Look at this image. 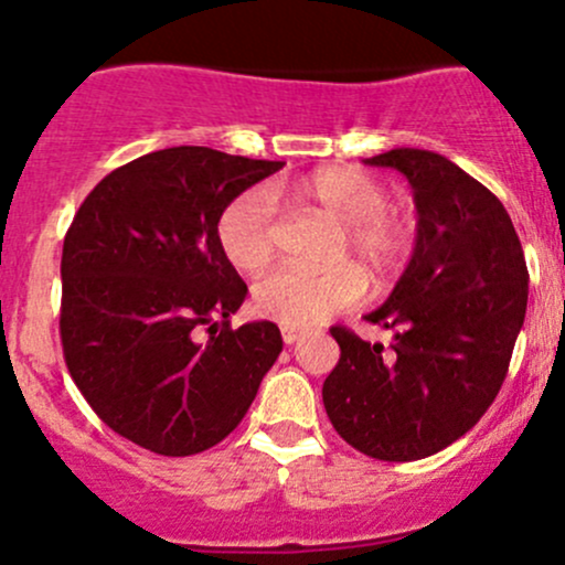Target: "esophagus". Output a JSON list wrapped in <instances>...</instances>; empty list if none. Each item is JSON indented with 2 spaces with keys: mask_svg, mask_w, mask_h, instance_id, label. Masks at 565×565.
<instances>
[{
  "mask_svg": "<svg viewBox=\"0 0 565 565\" xmlns=\"http://www.w3.org/2000/svg\"><path fill=\"white\" fill-rule=\"evenodd\" d=\"M281 339H284V344H295V341L300 339V330H295V328H289V324H284V328H281Z\"/></svg>",
  "mask_w": 565,
  "mask_h": 565,
  "instance_id": "1",
  "label": "esophagus"
}]
</instances>
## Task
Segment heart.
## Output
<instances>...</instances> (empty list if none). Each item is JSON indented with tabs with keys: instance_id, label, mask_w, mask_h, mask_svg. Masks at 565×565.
<instances>
[{
	"instance_id": "heart-1",
	"label": "heart",
	"mask_w": 565,
	"mask_h": 565,
	"mask_svg": "<svg viewBox=\"0 0 565 565\" xmlns=\"http://www.w3.org/2000/svg\"><path fill=\"white\" fill-rule=\"evenodd\" d=\"M270 193L281 188H250L232 199L221 213L218 243L226 259L243 273H259L276 254V207ZM298 202L341 224V254H350L372 281L385 284L402 270L413 232L398 213L388 210V191L372 174L358 169H319L292 185ZM363 295V278L355 267L330 270L281 267L267 273L254 287V309L289 328H311L330 315L350 309Z\"/></svg>"
}]
</instances>
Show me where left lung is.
<instances>
[{"label":"left lung","mask_w":565,"mask_h":565,"mask_svg":"<svg viewBox=\"0 0 565 565\" xmlns=\"http://www.w3.org/2000/svg\"><path fill=\"white\" fill-rule=\"evenodd\" d=\"M413 185L415 248L369 322L393 344L330 328L341 358L322 385L333 429L383 461L431 457L481 420L509 372L527 309V265L509 213L446 156L396 147L366 158Z\"/></svg>","instance_id":"obj_1"}]
</instances>
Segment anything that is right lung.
Returning a JSON list of instances; mask_svg holds the SVG:
<instances>
[{
	"label": "right lung",
	"instance_id": "add662e5",
	"mask_svg": "<svg viewBox=\"0 0 565 565\" xmlns=\"http://www.w3.org/2000/svg\"><path fill=\"white\" fill-rule=\"evenodd\" d=\"M281 167L169 147L114 169L78 207L62 246V352L89 407L125 440L191 457L248 413L284 341L267 319L230 328L248 287L215 226ZM199 327L207 342L195 341Z\"/></svg>",
	"mask_w": 565,
	"mask_h": 565
}]
</instances>
